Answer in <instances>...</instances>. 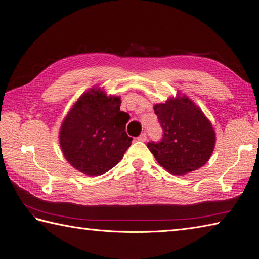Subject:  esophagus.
Wrapping results in <instances>:
<instances>
[{
  "instance_id": "esophagus-1",
  "label": "esophagus",
  "mask_w": 259,
  "mask_h": 259,
  "mask_svg": "<svg viewBox=\"0 0 259 259\" xmlns=\"http://www.w3.org/2000/svg\"><path fill=\"white\" fill-rule=\"evenodd\" d=\"M137 139L139 140V142H146V140H147V134H146V133H143V134L139 135V137Z\"/></svg>"
}]
</instances>
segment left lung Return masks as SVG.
<instances>
[{"instance_id":"left-lung-1","label":"left lung","mask_w":259,"mask_h":259,"mask_svg":"<svg viewBox=\"0 0 259 259\" xmlns=\"http://www.w3.org/2000/svg\"><path fill=\"white\" fill-rule=\"evenodd\" d=\"M163 130L160 142L147 144L162 167L185 175L202 167L215 146V131L199 107L184 96L154 106Z\"/></svg>"}]
</instances>
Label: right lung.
Listing matches in <instances>:
<instances>
[{"instance_id":"right-lung-1","label":"right lung","mask_w":259,"mask_h":259,"mask_svg":"<svg viewBox=\"0 0 259 259\" xmlns=\"http://www.w3.org/2000/svg\"><path fill=\"white\" fill-rule=\"evenodd\" d=\"M120 97L97 89L84 93L67 114L59 133L62 153L71 165L89 176L105 174L119 163L132 145L120 111Z\"/></svg>"}]
</instances>
